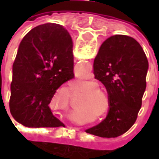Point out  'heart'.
<instances>
[{"instance_id":"obj_1","label":"heart","mask_w":159,"mask_h":159,"mask_svg":"<svg viewBox=\"0 0 159 159\" xmlns=\"http://www.w3.org/2000/svg\"><path fill=\"white\" fill-rule=\"evenodd\" d=\"M82 89L87 90L84 94L86 98L83 102V107L93 114L98 115L100 119L106 118L111 108L110 95L100 89V85L95 80L82 81Z\"/></svg>"}]
</instances>
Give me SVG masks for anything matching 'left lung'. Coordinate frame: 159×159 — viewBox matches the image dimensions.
Wrapping results in <instances>:
<instances>
[{"label": "left lung", "mask_w": 159, "mask_h": 159, "mask_svg": "<svg viewBox=\"0 0 159 159\" xmlns=\"http://www.w3.org/2000/svg\"><path fill=\"white\" fill-rule=\"evenodd\" d=\"M149 63L134 38L117 34L108 38L94 61L95 79L111 96L109 115L87 133L100 137H118L134 124L146 89Z\"/></svg>", "instance_id": "obj_1"}]
</instances>
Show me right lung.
I'll use <instances>...</instances> for the list:
<instances>
[{
    "label": "right lung",
    "mask_w": 159,
    "mask_h": 159,
    "mask_svg": "<svg viewBox=\"0 0 159 159\" xmlns=\"http://www.w3.org/2000/svg\"><path fill=\"white\" fill-rule=\"evenodd\" d=\"M74 78L72 40L57 24L32 29L21 40L12 66L9 110L27 127H59L49 103L57 90Z\"/></svg>",
    "instance_id": "add662e5"
}]
</instances>
